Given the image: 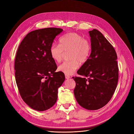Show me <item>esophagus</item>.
I'll use <instances>...</instances> for the list:
<instances>
[{
    "mask_svg": "<svg viewBox=\"0 0 134 134\" xmlns=\"http://www.w3.org/2000/svg\"><path fill=\"white\" fill-rule=\"evenodd\" d=\"M65 78L66 79H69L71 78V77L69 76V75H65Z\"/></svg>",
    "mask_w": 134,
    "mask_h": 134,
    "instance_id": "esophagus-1",
    "label": "esophagus"
}]
</instances>
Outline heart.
Wrapping results in <instances>:
<instances>
[{
	"mask_svg": "<svg viewBox=\"0 0 134 134\" xmlns=\"http://www.w3.org/2000/svg\"><path fill=\"white\" fill-rule=\"evenodd\" d=\"M69 51V57L72 60L63 62L58 68L59 71L68 75L72 74L79 68L80 62L85 63L87 61L91 53V45L83 36L70 32L59 38V44H52L49 52L52 59L59 63L62 60L64 52Z\"/></svg>",
	"mask_w": 134,
	"mask_h": 134,
	"instance_id": "b5f03b06",
	"label": "heart"
}]
</instances>
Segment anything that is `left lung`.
<instances>
[{
    "label": "left lung",
    "instance_id": "left-lung-1",
    "mask_svg": "<svg viewBox=\"0 0 134 134\" xmlns=\"http://www.w3.org/2000/svg\"><path fill=\"white\" fill-rule=\"evenodd\" d=\"M91 53L77 74L87 78L72 77L76 82L74 94L79 104L89 110L105 106L115 92L119 79L116 51L97 29L89 31Z\"/></svg>",
    "mask_w": 134,
    "mask_h": 134
}]
</instances>
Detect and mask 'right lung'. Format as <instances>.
<instances>
[{
    "mask_svg": "<svg viewBox=\"0 0 134 134\" xmlns=\"http://www.w3.org/2000/svg\"><path fill=\"white\" fill-rule=\"evenodd\" d=\"M63 31L57 28L29 32L18 47L15 59V77L23 100L32 109L43 111L57 101L58 88L65 80L49 54L55 37Z\"/></svg>",
    "mask_w": 134,
    "mask_h": 134,
    "instance_id": "right-lung-1",
    "label": "right lung"
}]
</instances>
